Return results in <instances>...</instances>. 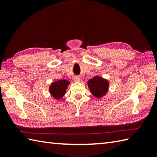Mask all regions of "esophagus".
I'll return each instance as SVG.
<instances>
[{"mask_svg":"<svg viewBox=\"0 0 157 157\" xmlns=\"http://www.w3.org/2000/svg\"><path fill=\"white\" fill-rule=\"evenodd\" d=\"M73 80H74L75 82H79L81 81V78L79 76H75L73 78Z\"/></svg>","mask_w":157,"mask_h":157,"instance_id":"1","label":"esophagus"}]
</instances>
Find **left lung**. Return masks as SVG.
<instances>
[{
  "instance_id": "8db88e82",
  "label": "left lung",
  "mask_w": 157,
  "mask_h": 157,
  "mask_svg": "<svg viewBox=\"0 0 157 157\" xmlns=\"http://www.w3.org/2000/svg\"><path fill=\"white\" fill-rule=\"evenodd\" d=\"M88 86L93 96L97 98H101L109 91V82L106 79L96 75L88 81Z\"/></svg>"
}]
</instances>
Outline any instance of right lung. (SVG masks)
Listing matches in <instances>:
<instances>
[{"instance_id": "obj_1", "label": "right lung", "mask_w": 157, "mask_h": 157, "mask_svg": "<svg viewBox=\"0 0 157 157\" xmlns=\"http://www.w3.org/2000/svg\"><path fill=\"white\" fill-rule=\"evenodd\" d=\"M70 84V82L66 79H60L58 81L52 82L49 86V92L51 96L56 100L61 99L67 90V88Z\"/></svg>"}]
</instances>
